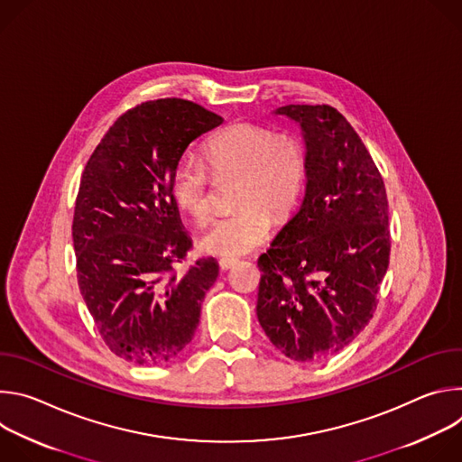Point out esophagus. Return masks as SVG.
Listing matches in <instances>:
<instances>
[{
  "mask_svg": "<svg viewBox=\"0 0 462 462\" xmlns=\"http://www.w3.org/2000/svg\"><path fill=\"white\" fill-rule=\"evenodd\" d=\"M237 263V257H221L219 259V267H221V271H228V269H232L234 265Z\"/></svg>",
  "mask_w": 462,
  "mask_h": 462,
  "instance_id": "obj_1",
  "label": "esophagus"
}]
</instances>
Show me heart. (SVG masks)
<instances>
[{"label":"heart","mask_w":462,"mask_h":462,"mask_svg":"<svg viewBox=\"0 0 462 462\" xmlns=\"http://www.w3.org/2000/svg\"><path fill=\"white\" fill-rule=\"evenodd\" d=\"M214 177L236 175L230 214L212 219L199 236V248L212 255L236 257L267 239L273 219L287 221L296 210L307 179L303 143L269 125L236 122L203 146ZM201 162L179 161L170 175L173 203L195 221L210 212V177Z\"/></svg>","instance_id":"b5f03b06"}]
</instances>
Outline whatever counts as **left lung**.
<instances>
[{"label":"left lung","instance_id":"obj_1","mask_svg":"<svg viewBox=\"0 0 462 462\" xmlns=\"http://www.w3.org/2000/svg\"><path fill=\"white\" fill-rule=\"evenodd\" d=\"M307 152L298 214L261 254L257 319L296 362H318L349 346L373 318L389 265L387 195L353 125L331 106L291 104Z\"/></svg>","mask_w":462,"mask_h":462}]
</instances>
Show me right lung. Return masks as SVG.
I'll return each instance as SVG.
<instances>
[{"label": "right lung", "mask_w": 462, "mask_h": 462, "mask_svg": "<svg viewBox=\"0 0 462 462\" xmlns=\"http://www.w3.org/2000/svg\"><path fill=\"white\" fill-rule=\"evenodd\" d=\"M223 118L180 98L144 102L107 129L82 173L73 217L77 278L106 346L139 365L173 360L193 338L214 285V257L182 276L191 239L170 175L191 141Z\"/></svg>", "instance_id": "add662e5"}]
</instances>
